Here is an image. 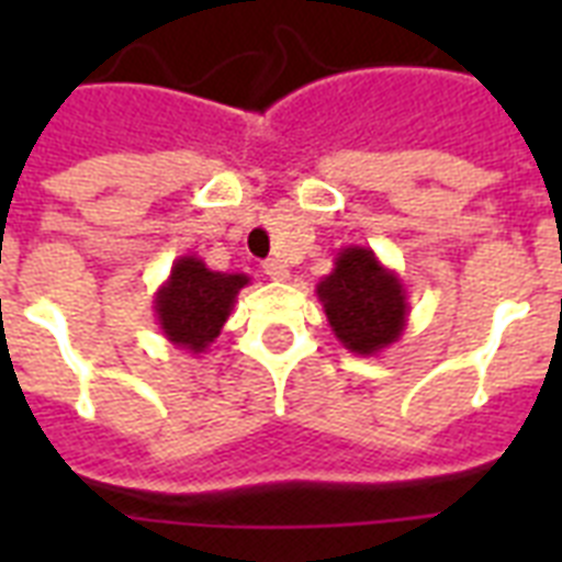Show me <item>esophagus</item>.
I'll use <instances>...</instances> for the list:
<instances>
[{"label": "esophagus", "instance_id": "esophagus-1", "mask_svg": "<svg viewBox=\"0 0 562 562\" xmlns=\"http://www.w3.org/2000/svg\"><path fill=\"white\" fill-rule=\"evenodd\" d=\"M262 268H265V273H268V277H271V280H277V282L289 280V277H291V271H289V268H285V265L280 262V259H268V262H265Z\"/></svg>", "mask_w": 562, "mask_h": 562}]
</instances>
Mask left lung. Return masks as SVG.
Returning a JSON list of instances; mask_svg holds the SVG:
<instances>
[{
	"label": "left lung",
	"mask_w": 562,
	"mask_h": 562,
	"mask_svg": "<svg viewBox=\"0 0 562 562\" xmlns=\"http://www.w3.org/2000/svg\"><path fill=\"white\" fill-rule=\"evenodd\" d=\"M335 338L356 356H379L400 341L408 321V291L370 247L350 245L315 289Z\"/></svg>",
	"instance_id": "left-lung-1"
}]
</instances>
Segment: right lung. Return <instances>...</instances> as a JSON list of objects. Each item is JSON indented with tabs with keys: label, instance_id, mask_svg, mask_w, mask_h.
I'll use <instances>...</instances> for the list:
<instances>
[{
	"label": "right lung",
	"instance_id": "right-lung-1",
	"mask_svg": "<svg viewBox=\"0 0 562 562\" xmlns=\"http://www.w3.org/2000/svg\"><path fill=\"white\" fill-rule=\"evenodd\" d=\"M247 282V273L212 271L198 256L175 259L169 280L154 294V315L166 341L192 356L210 350Z\"/></svg>",
	"mask_w": 562,
	"mask_h": 562
}]
</instances>
